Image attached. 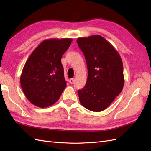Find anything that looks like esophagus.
<instances>
[{
    "label": "esophagus",
    "mask_w": 151,
    "mask_h": 151,
    "mask_svg": "<svg viewBox=\"0 0 151 151\" xmlns=\"http://www.w3.org/2000/svg\"><path fill=\"white\" fill-rule=\"evenodd\" d=\"M69 82H70V84H74V82H75V78L69 79Z\"/></svg>",
    "instance_id": "obj_1"
}]
</instances>
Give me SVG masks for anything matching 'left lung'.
I'll return each mask as SVG.
<instances>
[{
  "label": "left lung",
  "instance_id": "8db88e82",
  "mask_svg": "<svg viewBox=\"0 0 151 151\" xmlns=\"http://www.w3.org/2000/svg\"><path fill=\"white\" fill-rule=\"evenodd\" d=\"M84 54L88 75L78 90L81 104L92 111L106 110L120 94L124 86L123 65L116 49L100 35L76 40Z\"/></svg>",
  "mask_w": 151,
  "mask_h": 151
}]
</instances>
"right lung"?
I'll return each mask as SVG.
<instances>
[{"label":"right lung","mask_w":151,"mask_h":151,"mask_svg":"<svg viewBox=\"0 0 151 151\" xmlns=\"http://www.w3.org/2000/svg\"><path fill=\"white\" fill-rule=\"evenodd\" d=\"M72 41L71 38L44 40L27 60L20 82L32 104L43 108L59 99L67 86L61 58Z\"/></svg>","instance_id":"add662e5"}]
</instances>
